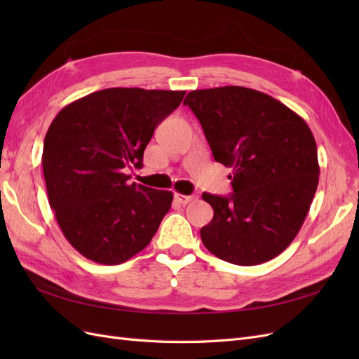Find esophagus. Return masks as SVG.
<instances>
[{
	"mask_svg": "<svg viewBox=\"0 0 359 359\" xmlns=\"http://www.w3.org/2000/svg\"><path fill=\"white\" fill-rule=\"evenodd\" d=\"M173 198H175V201H177L178 203H181V205H187V203H190V202H193V201H196V196H194V194H190V196H186V194L175 193V194H173Z\"/></svg>",
	"mask_w": 359,
	"mask_h": 359,
	"instance_id": "1",
	"label": "esophagus"
}]
</instances>
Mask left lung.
Masks as SVG:
<instances>
[{"mask_svg":"<svg viewBox=\"0 0 359 359\" xmlns=\"http://www.w3.org/2000/svg\"><path fill=\"white\" fill-rule=\"evenodd\" d=\"M215 161L232 168L229 198L203 193L212 220L203 245L226 262L252 266L295 240L319 184L316 140L304 119L265 93L244 86L190 91Z\"/></svg>","mask_w":359,"mask_h":359,"instance_id":"1","label":"left lung"}]
</instances>
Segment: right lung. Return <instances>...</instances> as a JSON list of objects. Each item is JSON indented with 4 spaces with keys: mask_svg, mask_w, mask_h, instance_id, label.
Returning a JSON list of instances; mask_svg holds the SVG:
<instances>
[{
    "mask_svg": "<svg viewBox=\"0 0 359 359\" xmlns=\"http://www.w3.org/2000/svg\"><path fill=\"white\" fill-rule=\"evenodd\" d=\"M186 91L107 88L64 106L43 144L48 199L62 235L93 262L118 265L149 244L173 194L128 184L156 127Z\"/></svg>",
    "mask_w": 359,
    "mask_h": 359,
    "instance_id": "right-lung-1",
    "label": "right lung"
}]
</instances>
